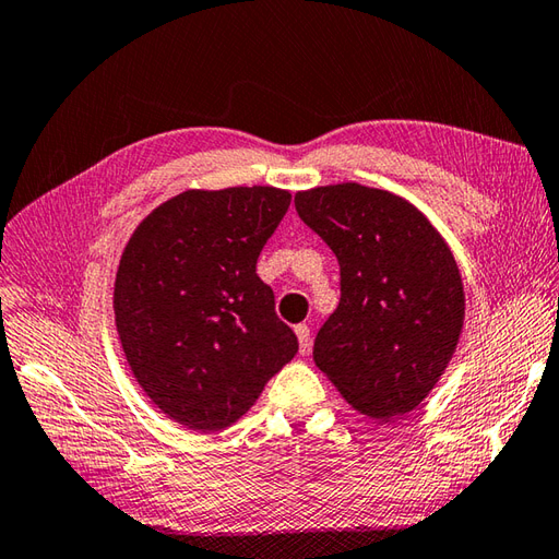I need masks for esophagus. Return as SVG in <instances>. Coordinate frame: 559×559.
I'll list each match as a JSON object with an SVG mask.
<instances>
[{
    "mask_svg": "<svg viewBox=\"0 0 559 559\" xmlns=\"http://www.w3.org/2000/svg\"><path fill=\"white\" fill-rule=\"evenodd\" d=\"M295 334H298L300 354H308L310 352V326L308 324H298V326H295Z\"/></svg>",
    "mask_w": 559,
    "mask_h": 559,
    "instance_id": "1",
    "label": "esophagus"
}]
</instances>
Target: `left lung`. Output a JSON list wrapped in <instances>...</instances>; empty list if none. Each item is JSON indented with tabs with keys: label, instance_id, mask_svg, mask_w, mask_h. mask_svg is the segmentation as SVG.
<instances>
[{
	"label": "left lung",
	"instance_id": "left-lung-1",
	"mask_svg": "<svg viewBox=\"0 0 559 559\" xmlns=\"http://www.w3.org/2000/svg\"><path fill=\"white\" fill-rule=\"evenodd\" d=\"M295 211L342 271V298L314 338L317 368L370 419L419 407L463 332L453 251L419 207L354 181L295 193Z\"/></svg>",
	"mask_w": 559,
	"mask_h": 559
}]
</instances>
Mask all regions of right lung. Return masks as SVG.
I'll use <instances>...</instances> for the list:
<instances>
[{
	"label": "right lung",
	"mask_w": 559,
	"mask_h": 559,
	"mask_svg": "<svg viewBox=\"0 0 559 559\" xmlns=\"http://www.w3.org/2000/svg\"><path fill=\"white\" fill-rule=\"evenodd\" d=\"M288 205L273 186L191 189L128 239L114 288L120 346L142 392L186 429L235 424L298 354L257 276Z\"/></svg>",
	"instance_id": "obj_1"
}]
</instances>
